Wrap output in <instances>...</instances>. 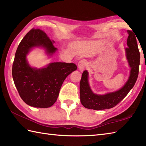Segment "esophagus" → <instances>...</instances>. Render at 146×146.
I'll return each mask as SVG.
<instances>
[{
  "label": "esophagus",
  "mask_w": 146,
  "mask_h": 146,
  "mask_svg": "<svg viewBox=\"0 0 146 146\" xmlns=\"http://www.w3.org/2000/svg\"><path fill=\"white\" fill-rule=\"evenodd\" d=\"M86 61L85 60H82L81 61H79L78 63V68L80 71H83V70H85V68L86 66Z\"/></svg>",
  "instance_id": "obj_1"
}]
</instances>
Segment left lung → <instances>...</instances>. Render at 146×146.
Segmentation results:
<instances>
[{"label":"left lung","mask_w":146,"mask_h":146,"mask_svg":"<svg viewBox=\"0 0 146 146\" xmlns=\"http://www.w3.org/2000/svg\"><path fill=\"white\" fill-rule=\"evenodd\" d=\"M129 36L127 41L128 48H125L127 59L131 68V75L128 81L119 90L104 95H98L92 92L88 84L87 71L83 72L80 83V100L86 108L100 110L114 107L122 101L133 88L137 79L140 64V52L135 35L128 31Z\"/></svg>","instance_id":"obj_1"}]
</instances>
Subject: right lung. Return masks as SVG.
Returning <instances> with one entry per match:
<instances>
[{
	"label": "right lung",
	"instance_id": "right-lung-1",
	"mask_svg": "<svg viewBox=\"0 0 146 146\" xmlns=\"http://www.w3.org/2000/svg\"><path fill=\"white\" fill-rule=\"evenodd\" d=\"M42 46L48 54L56 51L53 41L39 29H32L19 44L12 64V77L21 98L30 106L50 107L57 100L64 80L76 70L74 63H52L42 69L33 68L28 64L26 55L30 49Z\"/></svg>",
	"mask_w": 146,
	"mask_h": 146
}]
</instances>
